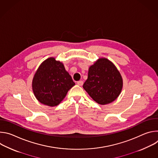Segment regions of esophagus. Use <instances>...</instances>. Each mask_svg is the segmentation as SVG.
<instances>
[{
	"mask_svg": "<svg viewBox=\"0 0 158 158\" xmlns=\"http://www.w3.org/2000/svg\"><path fill=\"white\" fill-rule=\"evenodd\" d=\"M77 84L78 85H79V86H82V85H83V81H79L77 82Z\"/></svg>",
	"mask_w": 158,
	"mask_h": 158,
	"instance_id": "34e87169",
	"label": "esophagus"
}]
</instances>
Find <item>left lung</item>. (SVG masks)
Segmentation results:
<instances>
[{"mask_svg": "<svg viewBox=\"0 0 158 158\" xmlns=\"http://www.w3.org/2000/svg\"><path fill=\"white\" fill-rule=\"evenodd\" d=\"M123 86V78L116 65L107 58L101 57L89 67L83 88L97 103L105 105L119 97Z\"/></svg>", "mask_w": 158, "mask_h": 158, "instance_id": "8db88e82", "label": "left lung"}]
</instances>
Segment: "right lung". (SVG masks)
I'll return each instance as SVG.
<instances>
[{
  "mask_svg": "<svg viewBox=\"0 0 158 158\" xmlns=\"http://www.w3.org/2000/svg\"><path fill=\"white\" fill-rule=\"evenodd\" d=\"M75 83L62 62L49 57L39 66L32 82L34 94L40 103L59 105Z\"/></svg>",
  "mask_w": 158,
  "mask_h": 158,
  "instance_id": "add662e5",
  "label": "right lung"
}]
</instances>
